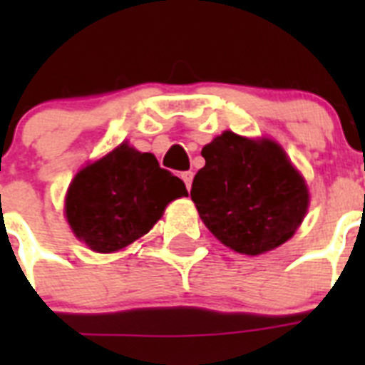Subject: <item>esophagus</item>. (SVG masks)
I'll use <instances>...</instances> for the list:
<instances>
[{"label":"esophagus","instance_id":"obj_1","mask_svg":"<svg viewBox=\"0 0 365 365\" xmlns=\"http://www.w3.org/2000/svg\"><path fill=\"white\" fill-rule=\"evenodd\" d=\"M180 179L185 180V185H186V188H190V186H192L193 172H182V173H180Z\"/></svg>","mask_w":365,"mask_h":365}]
</instances>
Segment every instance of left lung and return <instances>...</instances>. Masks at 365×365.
<instances>
[{
	"label": "left lung",
	"mask_w": 365,
	"mask_h": 365,
	"mask_svg": "<svg viewBox=\"0 0 365 365\" xmlns=\"http://www.w3.org/2000/svg\"><path fill=\"white\" fill-rule=\"evenodd\" d=\"M201 155L206 164L193 177L190 195L222 245L257 256L292 237L307 212L309 193L278 144L225 131Z\"/></svg>",
	"instance_id": "left-lung-1"
}]
</instances>
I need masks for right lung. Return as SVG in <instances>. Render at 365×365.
Returning <instances> with one entry per match:
<instances>
[{"label":"right lung","instance_id":"1","mask_svg":"<svg viewBox=\"0 0 365 365\" xmlns=\"http://www.w3.org/2000/svg\"><path fill=\"white\" fill-rule=\"evenodd\" d=\"M182 195H188L185 182L153 155L120 144L74 177L66 215L91 250L115 252L148 234L168 202Z\"/></svg>","mask_w":365,"mask_h":365}]
</instances>
